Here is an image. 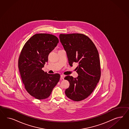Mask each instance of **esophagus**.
Instances as JSON below:
<instances>
[{"mask_svg":"<svg viewBox=\"0 0 129 129\" xmlns=\"http://www.w3.org/2000/svg\"><path fill=\"white\" fill-rule=\"evenodd\" d=\"M64 77H65V75H60V78H61V79H64Z\"/></svg>","mask_w":129,"mask_h":129,"instance_id":"34e87169","label":"esophagus"}]
</instances>
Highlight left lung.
Returning a JSON list of instances; mask_svg holds the SVG:
<instances>
[{
	"mask_svg": "<svg viewBox=\"0 0 129 129\" xmlns=\"http://www.w3.org/2000/svg\"><path fill=\"white\" fill-rule=\"evenodd\" d=\"M60 43L66 52L69 63L76 68V78L67 76L70 86L65 90L67 96L75 101H80L87 98L95 88L101 77L100 62L98 50L87 36L81 34H60Z\"/></svg>",
	"mask_w": 129,
	"mask_h": 129,
	"instance_id": "8db88e82",
	"label": "left lung"
}]
</instances>
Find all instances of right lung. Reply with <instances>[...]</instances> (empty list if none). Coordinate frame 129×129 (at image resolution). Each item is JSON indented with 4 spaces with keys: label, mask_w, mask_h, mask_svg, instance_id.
Masks as SVG:
<instances>
[{
    "label": "right lung",
    "mask_w": 129,
    "mask_h": 129,
    "mask_svg": "<svg viewBox=\"0 0 129 129\" xmlns=\"http://www.w3.org/2000/svg\"><path fill=\"white\" fill-rule=\"evenodd\" d=\"M59 42L52 35L35 34L25 43L20 54L18 68L25 88L37 99L48 98L59 80V74H50L42 70Z\"/></svg>",
    "instance_id": "right-lung-1"
}]
</instances>
